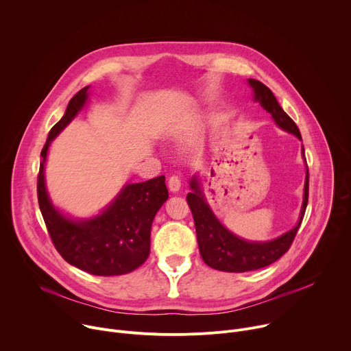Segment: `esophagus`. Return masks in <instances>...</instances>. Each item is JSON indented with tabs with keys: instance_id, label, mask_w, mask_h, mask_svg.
<instances>
[{
	"instance_id": "esophagus-1",
	"label": "esophagus",
	"mask_w": 351,
	"mask_h": 351,
	"mask_svg": "<svg viewBox=\"0 0 351 351\" xmlns=\"http://www.w3.org/2000/svg\"><path fill=\"white\" fill-rule=\"evenodd\" d=\"M180 184H182V183H180V178L176 176V175H172V176L169 178V180H168V187H169V190L173 191V193L179 191Z\"/></svg>"
}]
</instances>
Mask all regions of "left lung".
<instances>
[{
    "label": "left lung",
    "instance_id": "obj_1",
    "mask_svg": "<svg viewBox=\"0 0 351 351\" xmlns=\"http://www.w3.org/2000/svg\"><path fill=\"white\" fill-rule=\"evenodd\" d=\"M248 83L254 88L256 99H258L260 104L272 115L275 122L282 129L302 138L297 125L278 104L272 91L260 80L248 79ZM308 176L307 168L304 202L297 225L283 236L267 243H248L225 229L211 213L203 193L199 191L197 179L194 178L190 182L193 193L187 194V203L194 218L199 254H202L204 263L208 267L223 272H247L268 267L278 261L285 253H287L300 225L303 222L308 203Z\"/></svg>",
    "mask_w": 351,
    "mask_h": 351
}]
</instances>
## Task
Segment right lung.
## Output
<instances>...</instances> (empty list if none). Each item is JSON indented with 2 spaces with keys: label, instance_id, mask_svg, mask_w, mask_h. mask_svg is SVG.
<instances>
[{
  "label": "right lung",
  "instance_id": "right-lung-1",
  "mask_svg": "<svg viewBox=\"0 0 351 351\" xmlns=\"http://www.w3.org/2000/svg\"><path fill=\"white\" fill-rule=\"evenodd\" d=\"M87 87L79 90L66 107L62 119L48 133L41 149L37 176V198L47 230L57 252L71 265L98 276L132 272L149 254L152 223L168 198L165 176L128 184L115 202L90 221L73 222L49 203L44 184V162L51 140L75 118L87 98Z\"/></svg>",
  "mask_w": 351,
  "mask_h": 351
}]
</instances>
